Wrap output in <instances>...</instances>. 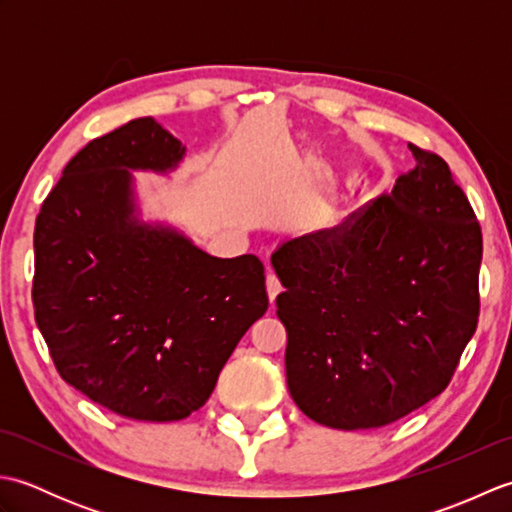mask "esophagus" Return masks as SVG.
<instances>
[{
	"label": "esophagus",
	"mask_w": 512,
	"mask_h": 512,
	"mask_svg": "<svg viewBox=\"0 0 512 512\" xmlns=\"http://www.w3.org/2000/svg\"><path fill=\"white\" fill-rule=\"evenodd\" d=\"M266 290H268L270 303H273L275 297L281 292V281H279V277H277L275 273H268V275H266Z\"/></svg>",
	"instance_id": "34e87169"
}]
</instances>
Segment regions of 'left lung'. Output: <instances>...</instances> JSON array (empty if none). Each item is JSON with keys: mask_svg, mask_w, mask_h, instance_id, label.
Here are the masks:
<instances>
[{"mask_svg": "<svg viewBox=\"0 0 512 512\" xmlns=\"http://www.w3.org/2000/svg\"><path fill=\"white\" fill-rule=\"evenodd\" d=\"M409 149L391 193L270 257L290 396L325 427H385L440 396L480 319L482 226L447 162Z\"/></svg>", "mask_w": 512, "mask_h": 512, "instance_id": "1", "label": "left lung"}]
</instances>
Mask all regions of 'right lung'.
<instances>
[{"label":"right lung","instance_id":"right-lung-1","mask_svg":"<svg viewBox=\"0 0 512 512\" xmlns=\"http://www.w3.org/2000/svg\"><path fill=\"white\" fill-rule=\"evenodd\" d=\"M182 154L154 118L129 121L65 165L35 224L32 306L54 367L90 400L145 422L198 411L268 310L255 255L217 259L129 220L127 169L165 171Z\"/></svg>","mask_w":512,"mask_h":512}]
</instances>
